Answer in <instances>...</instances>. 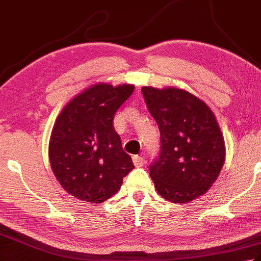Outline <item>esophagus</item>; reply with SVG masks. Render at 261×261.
Masks as SVG:
<instances>
[{"instance_id": "esophagus-1", "label": "esophagus", "mask_w": 261, "mask_h": 261, "mask_svg": "<svg viewBox=\"0 0 261 261\" xmlns=\"http://www.w3.org/2000/svg\"><path fill=\"white\" fill-rule=\"evenodd\" d=\"M132 160H134V164L136 167H142L143 164H145V159L141 156H134L132 157Z\"/></svg>"}]
</instances>
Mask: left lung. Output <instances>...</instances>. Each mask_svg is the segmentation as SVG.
Returning <instances> with one entry per match:
<instances>
[{
  "mask_svg": "<svg viewBox=\"0 0 261 261\" xmlns=\"http://www.w3.org/2000/svg\"><path fill=\"white\" fill-rule=\"evenodd\" d=\"M141 92L160 131V156L150 166L156 191L169 202H192L210 190L225 162L215 115L182 88L143 86Z\"/></svg>",
  "mask_w": 261,
  "mask_h": 261,
  "instance_id": "obj_1",
  "label": "left lung"
}]
</instances>
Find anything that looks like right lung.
Instances as JSON below:
<instances>
[{
	"mask_svg": "<svg viewBox=\"0 0 261 261\" xmlns=\"http://www.w3.org/2000/svg\"><path fill=\"white\" fill-rule=\"evenodd\" d=\"M135 85L96 83L77 94L57 116L49 140V160L59 184L92 204L118 192L135 168L113 127L116 111Z\"/></svg>",
	"mask_w": 261,
	"mask_h": 261,
	"instance_id": "right-lung-1",
	"label": "right lung"
}]
</instances>
